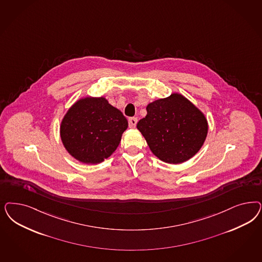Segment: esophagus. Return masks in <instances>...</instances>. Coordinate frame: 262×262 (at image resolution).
<instances>
[{
	"label": "esophagus",
	"instance_id": "1",
	"mask_svg": "<svg viewBox=\"0 0 262 262\" xmlns=\"http://www.w3.org/2000/svg\"><path fill=\"white\" fill-rule=\"evenodd\" d=\"M128 122H129V127L130 128H135L136 125H137V122H138V118H130L129 120H128Z\"/></svg>",
	"mask_w": 262,
	"mask_h": 262
}]
</instances>
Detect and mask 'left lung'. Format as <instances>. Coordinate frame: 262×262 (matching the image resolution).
<instances>
[{
    "mask_svg": "<svg viewBox=\"0 0 262 262\" xmlns=\"http://www.w3.org/2000/svg\"><path fill=\"white\" fill-rule=\"evenodd\" d=\"M137 123L152 153L160 160L179 164L201 149L207 135L203 113L181 94L152 102Z\"/></svg>",
    "mask_w": 262,
    "mask_h": 262,
    "instance_id": "left-lung-1",
    "label": "left lung"
}]
</instances>
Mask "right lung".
<instances>
[{"label": "right lung", "mask_w": 262, "mask_h": 262, "mask_svg": "<svg viewBox=\"0 0 262 262\" xmlns=\"http://www.w3.org/2000/svg\"><path fill=\"white\" fill-rule=\"evenodd\" d=\"M128 127L126 118L103 97L77 101L61 121L60 137L75 159L97 164L117 149Z\"/></svg>", "instance_id": "1"}]
</instances>
